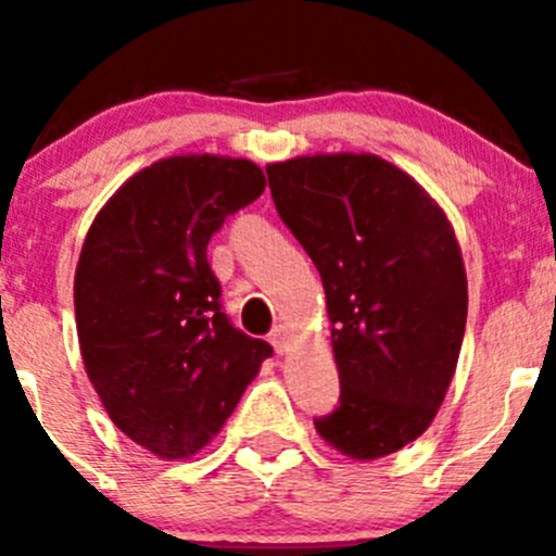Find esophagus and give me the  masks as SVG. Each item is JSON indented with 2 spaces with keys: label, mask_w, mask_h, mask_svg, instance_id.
Instances as JSON below:
<instances>
[{
  "label": "esophagus",
  "mask_w": 556,
  "mask_h": 556,
  "mask_svg": "<svg viewBox=\"0 0 556 556\" xmlns=\"http://www.w3.org/2000/svg\"><path fill=\"white\" fill-rule=\"evenodd\" d=\"M290 339H293V336H290V330L285 328V325H277V328L268 333V341H271V346L277 350V355H285V352L290 350Z\"/></svg>",
  "instance_id": "esophagus-1"
}]
</instances>
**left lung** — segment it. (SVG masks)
<instances>
[{"instance_id":"obj_1","label":"left lung","mask_w":556,"mask_h":556,"mask_svg":"<svg viewBox=\"0 0 556 556\" xmlns=\"http://www.w3.org/2000/svg\"><path fill=\"white\" fill-rule=\"evenodd\" d=\"M266 174L333 323L341 395L314 428L352 459L403 450L433 422L463 346L468 282L450 220L379 155H301Z\"/></svg>"}]
</instances>
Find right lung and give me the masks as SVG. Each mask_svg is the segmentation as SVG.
<instances>
[{"mask_svg": "<svg viewBox=\"0 0 556 556\" xmlns=\"http://www.w3.org/2000/svg\"><path fill=\"white\" fill-rule=\"evenodd\" d=\"M266 188L252 161L174 155L134 174L83 244L75 317L112 422L164 459L220 433L271 344L233 328L206 244Z\"/></svg>", "mask_w": 556, "mask_h": 556, "instance_id": "add662e5", "label": "right lung"}]
</instances>
